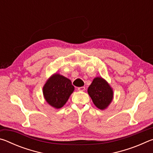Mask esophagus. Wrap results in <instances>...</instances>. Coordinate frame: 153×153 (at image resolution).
<instances>
[{
  "label": "esophagus",
  "instance_id": "esophagus-1",
  "mask_svg": "<svg viewBox=\"0 0 153 153\" xmlns=\"http://www.w3.org/2000/svg\"><path fill=\"white\" fill-rule=\"evenodd\" d=\"M77 90H79V91H84L85 90V87H79L78 88H77Z\"/></svg>",
  "mask_w": 153,
  "mask_h": 153
}]
</instances>
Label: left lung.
<instances>
[{"instance_id":"8db88e82","label":"left lung","mask_w":153,"mask_h":153,"mask_svg":"<svg viewBox=\"0 0 153 153\" xmlns=\"http://www.w3.org/2000/svg\"><path fill=\"white\" fill-rule=\"evenodd\" d=\"M92 102L98 108L105 110L113 99V90L110 84L102 77H97L88 88Z\"/></svg>"}]
</instances>
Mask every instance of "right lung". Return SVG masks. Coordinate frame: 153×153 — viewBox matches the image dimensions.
Listing matches in <instances>:
<instances>
[{
	"label": "right lung",
	"instance_id": "obj_1",
	"mask_svg": "<svg viewBox=\"0 0 153 153\" xmlns=\"http://www.w3.org/2000/svg\"><path fill=\"white\" fill-rule=\"evenodd\" d=\"M74 89L70 79L56 73L46 80L42 92L46 102L59 109L65 105Z\"/></svg>",
	"mask_w": 153,
	"mask_h": 153
}]
</instances>
